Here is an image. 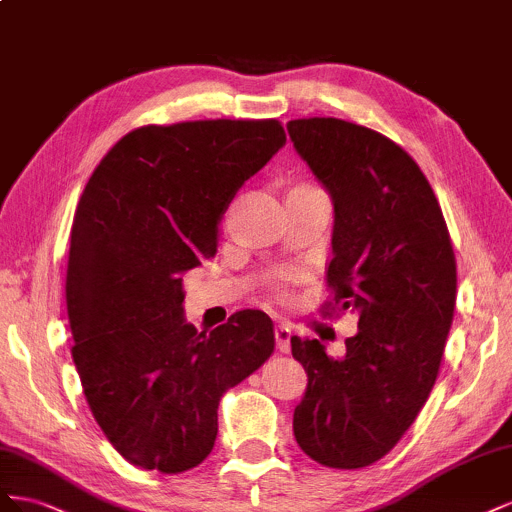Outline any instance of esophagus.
<instances>
[{"label": "esophagus", "instance_id": "1", "mask_svg": "<svg viewBox=\"0 0 512 512\" xmlns=\"http://www.w3.org/2000/svg\"><path fill=\"white\" fill-rule=\"evenodd\" d=\"M274 341H276V349L287 354L291 349V330L285 324H279L274 328Z\"/></svg>", "mask_w": 512, "mask_h": 512}]
</instances>
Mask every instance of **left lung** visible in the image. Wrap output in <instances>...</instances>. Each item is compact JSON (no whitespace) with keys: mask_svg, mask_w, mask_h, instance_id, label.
Wrapping results in <instances>:
<instances>
[{"mask_svg":"<svg viewBox=\"0 0 512 512\" xmlns=\"http://www.w3.org/2000/svg\"><path fill=\"white\" fill-rule=\"evenodd\" d=\"M334 208L328 285L358 315L345 356L291 337L309 384L294 410L313 461L356 470L382 459L429 399L457 300V266L437 199L397 143L352 122H287Z\"/></svg>","mask_w":512,"mask_h":512,"instance_id":"8db88e82","label":"left lung"}]
</instances>
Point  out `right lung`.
<instances>
[{"label":"right lung","instance_id":"obj_1","mask_svg":"<svg viewBox=\"0 0 512 512\" xmlns=\"http://www.w3.org/2000/svg\"><path fill=\"white\" fill-rule=\"evenodd\" d=\"M285 141L276 120L143 126L85 184L66 274L72 360L102 433L143 470L206 459L218 401L272 354L261 311L208 334L186 324L182 274L216 253L231 199Z\"/></svg>","mask_w":512,"mask_h":512}]
</instances>
